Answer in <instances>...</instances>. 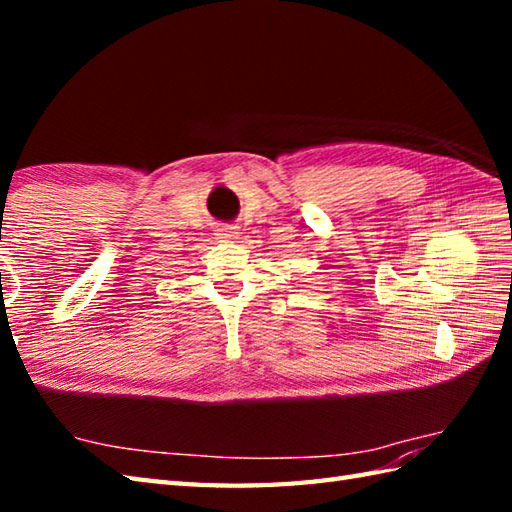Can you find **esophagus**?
<instances>
[{"label": "esophagus", "instance_id": "esophagus-1", "mask_svg": "<svg viewBox=\"0 0 512 512\" xmlns=\"http://www.w3.org/2000/svg\"><path fill=\"white\" fill-rule=\"evenodd\" d=\"M217 239H220V242H231V239H237L239 237V233L235 231L233 226H222V228H217Z\"/></svg>", "mask_w": 512, "mask_h": 512}]
</instances>
